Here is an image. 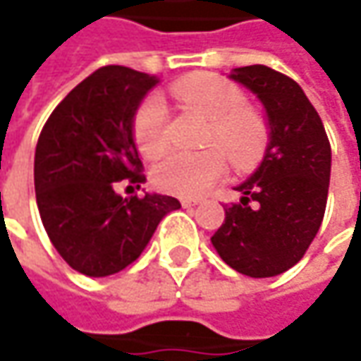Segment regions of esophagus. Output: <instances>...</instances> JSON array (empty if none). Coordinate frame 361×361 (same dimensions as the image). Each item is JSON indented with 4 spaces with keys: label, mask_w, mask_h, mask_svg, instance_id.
Returning <instances> with one entry per match:
<instances>
[{
    "label": "esophagus",
    "mask_w": 361,
    "mask_h": 361,
    "mask_svg": "<svg viewBox=\"0 0 361 361\" xmlns=\"http://www.w3.org/2000/svg\"><path fill=\"white\" fill-rule=\"evenodd\" d=\"M200 204V200H188V197H185V200H181V205H183V207H193V205H197Z\"/></svg>",
    "instance_id": "1"
}]
</instances>
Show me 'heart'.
Masks as SVG:
<instances>
[{"mask_svg":"<svg viewBox=\"0 0 361 361\" xmlns=\"http://www.w3.org/2000/svg\"><path fill=\"white\" fill-rule=\"evenodd\" d=\"M171 94L185 106L204 111L209 118L205 142L216 143L205 149H176L152 171L157 190L195 197L216 185L228 171V156L240 169L254 168L266 156L269 126L252 106L245 94L230 80L216 73H190L171 85ZM133 137L140 154L159 156L169 145L171 119L164 97L149 94L135 109Z\"/></svg>","mask_w":361,"mask_h":361,"instance_id":"1","label":"heart"}]
</instances>
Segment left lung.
Segmentation results:
<instances>
[{
  "label": "left lung",
  "instance_id": "obj_1",
  "mask_svg": "<svg viewBox=\"0 0 361 361\" xmlns=\"http://www.w3.org/2000/svg\"><path fill=\"white\" fill-rule=\"evenodd\" d=\"M231 78L266 107L269 145L262 166L224 205L212 235L221 259L250 278H271L295 266L314 242L328 202L331 147L316 107L288 75L267 66L235 68Z\"/></svg>",
  "mask_w": 361,
  "mask_h": 361
}]
</instances>
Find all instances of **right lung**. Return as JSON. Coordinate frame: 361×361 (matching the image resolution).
<instances>
[{
    "mask_svg": "<svg viewBox=\"0 0 361 361\" xmlns=\"http://www.w3.org/2000/svg\"><path fill=\"white\" fill-rule=\"evenodd\" d=\"M156 78L106 66L51 111L35 147V200L47 238L69 267L104 278L133 264L161 218L181 204L171 195L121 197L119 181L145 180L133 143L135 109Z\"/></svg>",
    "mask_w": 361,
    "mask_h": 361,
    "instance_id": "add662e5",
    "label": "right lung"
}]
</instances>
